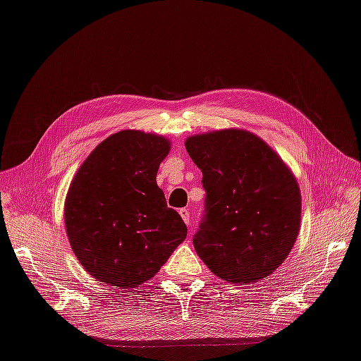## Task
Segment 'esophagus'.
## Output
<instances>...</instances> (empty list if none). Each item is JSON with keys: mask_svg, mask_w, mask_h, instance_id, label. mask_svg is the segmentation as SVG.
<instances>
[{"mask_svg": "<svg viewBox=\"0 0 361 361\" xmlns=\"http://www.w3.org/2000/svg\"><path fill=\"white\" fill-rule=\"evenodd\" d=\"M179 214H180V216H182V220L185 221V224H187L188 229H190V210H188V209H180Z\"/></svg>", "mask_w": 361, "mask_h": 361, "instance_id": "1", "label": "esophagus"}]
</instances>
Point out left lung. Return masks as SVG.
Returning a JSON list of instances; mask_svg holds the SVG:
<instances>
[{"instance_id": "1", "label": "left lung", "mask_w": 361, "mask_h": 361, "mask_svg": "<svg viewBox=\"0 0 361 361\" xmlns=\"http://www.w3.org/2000/svg\"><path fill=\"white\" fill-rule=\"evenodd\" d=\"M185 147L206 190L193 235L196 253L229 283H253L274 274L300 229L302 196L289 168L245 130L196 135Z\"/></svg>"}]
</instances>
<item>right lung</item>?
I'll use <instances>...</instances> for the list:
<instances>
[{
  "label": "right lung",
  "instance_id": "1",
  "mask_svg": "<svg viewBox=\"0 0 361 361\" xmlns=\"http://www.w3.org/2000/svg\"><path fill=\"white\" fill-rule=\"evenodd\" d=\"M168 152V140L159 135L122 130L102 141L75 174L66 231L77 259L96 280L140 288L185 240V223L166 206L155 180Z\"/></svg>",
  "mask_w": 361,
  "mask_h": 361
}]
</instances>
